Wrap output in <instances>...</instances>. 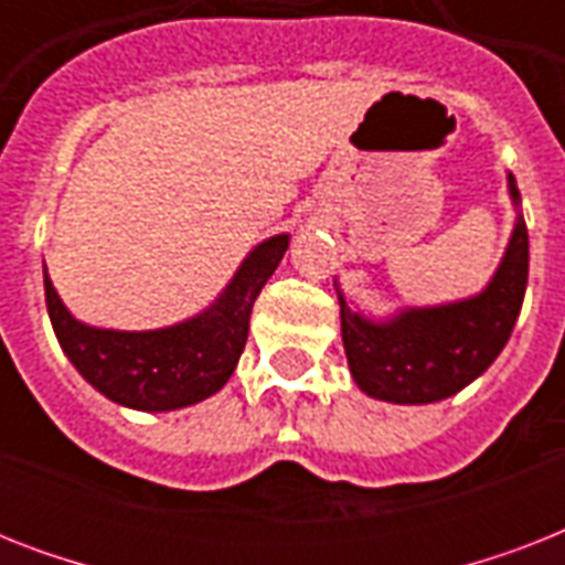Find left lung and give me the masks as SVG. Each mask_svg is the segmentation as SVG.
Wrapping results in <instances>:
<instances>
[{
  "label": "left lung",
  "mask_w": 565,
  "mask_h": 565,
  "mask_svg": "<svg viewBox=\"0 0 565 565\" xmlns=\"http://www.w3.org/2000/svg\"><path fill=\"white\" fill-rule=\"evenodd\" d=\"M519 207L516 179L508 175ZM527 287V228L522 213L492 281L478 296L437 308H404L386 322L366 319L340 299V326L354 384L393 404H430L460 393L490 370L508 345Z\"/></svg>",
  "instance_id": "8db88e82"
}]
</instances>
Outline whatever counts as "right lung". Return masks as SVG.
Segmentation results:
<instances>
[{
  "label": "right lung",
  "instance_id": "add662e5",
  "mask_svg": "<svg viewBox=\"0 0 565 565\" xmlns=\"http://www.w3.org/2000/svg\"><path fill=\"white\" fill-rule=\"evenodd\" d=\"M287 246L290 234L264 239L248 252L211 308L158 331L84 326L64 308L43 273L49 319L70 363L110 402L149 413L179 411L225 386L246 349L252 305L278 269Z\"/></svg>",
  "mask_w": 565,
  "mask_h": 565
}]
</instances>
